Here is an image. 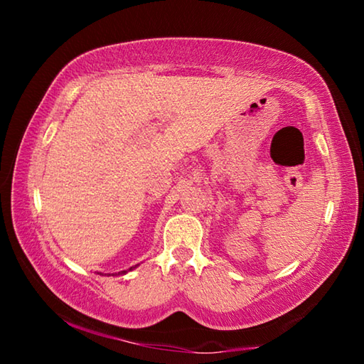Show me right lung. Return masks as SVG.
Wrapping results in <instances>:
<instances>
[{
  "instance_id": "1",
  "label": "right lung",
  "mask_w": 364,
  "mask_h": 364,
  "mask_svg": "<svg viewBox=\"0 0 364 364\" xmlns=\"http://www.w3.org/2000/svg\"><path fill=\"white\" fill-rule=\"evenodd\" d=\"M133 268H134V267H132V268H130V271H132ZM125 273H127V271H119V274H125ZM115 274H117V273H115Z\"/></svg>"
}]
</instances>
